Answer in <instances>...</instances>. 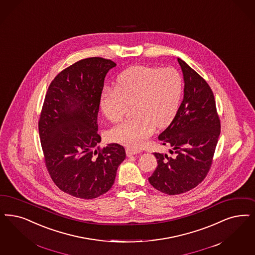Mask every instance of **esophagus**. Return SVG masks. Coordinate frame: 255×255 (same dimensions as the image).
Returning a JSON list of instances; mask_svg holds the SVG:
<instances>
[{"mask_svg": "<svg viewBox=\"0 0 255 255\" xmlns=\"http://www.w3.org/2000/svg\"><path fill=\"white\" fill-rule=\"evenodd\" d=\"M139 152H141L140 149L130 148V147L126 148V154H127V156H132L133 154H137Z\"/></svg>", "mask_w": 255, "mask_h": 255, "instance_id": "esophagus-1", "label": "esophagus"}]
</instances>
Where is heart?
<instances>
[{"instance_id":"obj_1","label":"heart","mask_w":255,"mask_h":255,"mask_svg":"<svg viewBox=\"0 0 255 255\" xmlns=\"http://www.w3.org/2000/svg\"><path fill=\"white\" fill-rule=\"evenodd\" d=\"M183 79L173 68L134 66L122 72L115 88H106L100 105L106 119L118 123L127 106L133 104L135 117L114 126L108 132L111 140L139 147L155 131L171 122L180 106Z\"/></svg>"}]
</instances>
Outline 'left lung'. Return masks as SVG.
<instances>
[{
    "label": "left lung",
    "mask_w": 255,
    "mask_h": 255,
    "mask_svg": "<svg viewBox=\"0 0 255 255\" xmlns=\"http://www.w3.org/2000/svg\"><path fill=\"white\" fill-rule=\"evenodd\" d=\"M184 75V99L174 119L159 134L167 153L153 152L158 166L150 185L167 195L185 193L206 177L220 133V117L213 91L206 81L178 58Z\"/></svg>",
    "instance_id": "8db88e82"
}]
</instances>
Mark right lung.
Segmentation results:
<instances>
[{
    "label": "right lung",
    "instance_id": "add662e5",
    "mask_svg": "<svg viewBox=\"0 0 255 255\" xmlns=\"http://www.w3.org/2000/svg\"><path fill=\"white\" fill-rule=\"evenodd\" d=\"M116 66L102 57L82 59L58 73L45 96L38 122L45 165L60 190L80 199L106 193L126 157L120 144L99 146L101 95Z\"/></svg>",
    "mask_w": 255,
    "mask_h": 255
}]
</instances>
